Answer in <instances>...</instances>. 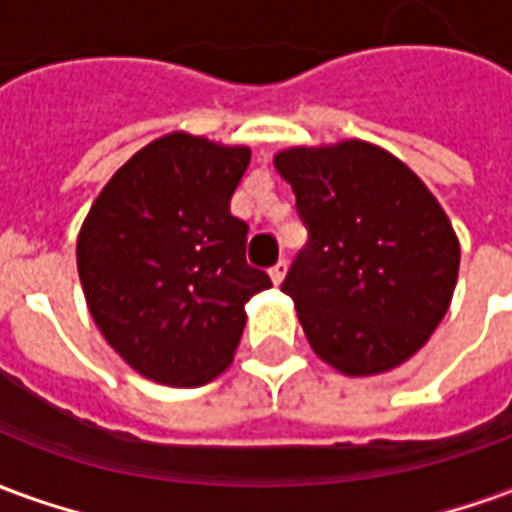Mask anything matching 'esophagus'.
I'll return each mask as SVG.
<instances>
[{
	"label": "esophagus",
	"mask_w": 512,
	"mask_h": 512,
	"mask_svg": "<svg viewBox=\"0 0 512 512\" xmlns=\"http://www.w3.org/2000/svg\"><path fill=\"white\" fill-rule=\"evenodd\" d=\"M268 274H271V282H274V285H279V282L285 279V274H288V260H279V263H274Z\"/></svg>",
	"instance_id": "esophagus-1"
}]
</instances>
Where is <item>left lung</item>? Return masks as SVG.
Instances as JSON below:
<instances>
[{
    "instance_id": "obj_1",
    "label": "left lung",
    "mask_w": 512,
    "mask_h": 512,
    "mask_svg": "<svg viewBox=\"0 0 512 512\" xmlns=\"http://www.w3.org/2000/svg\"><path fill=\"white\" fill-rule=\"evenodd\" d=\"M274 167L310 241L288 293L312 351L343 376H378L417 354L447 315L461 244L411 169L362 139L290 147Z\"/></svg>"
}]
</instances>
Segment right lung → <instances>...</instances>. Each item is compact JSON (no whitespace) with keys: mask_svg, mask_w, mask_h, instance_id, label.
Instances as JSON below:
<instances>
[{"mask_svg":"<svg viewBox=\"0 0 512 512\" xmlns=\"http://www.w3.org/2000/svg\"><path fill=\"white\" fill-rule=\"evenodd\" d=\"M252 150L175 131L117 169L82 224L76 266L106 343L139 376L202 386L233 362L244 304L271 288L230 213Z\"/></svg>","mask_w":512,"mask_h":512,"instance_id":"right-lung-1","label":"right lung"}]
</instances>
